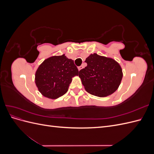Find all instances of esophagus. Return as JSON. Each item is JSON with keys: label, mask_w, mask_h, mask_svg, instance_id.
<instances>
[{"label": "esophagus", "mask_w": 154, "mask_h": 154, "mask_svg": "<svg viewBox=\"0 0 154 154\" xmlns=\"http://www.w3.org/2000/svg\"><path fill=\"white\" fill-rule=\"evenodd\" d=\"M82 68H83V66H80V67H78V71H80L81 69H82Z\"/></svg>", "instance_id": "1"}]
</instances>
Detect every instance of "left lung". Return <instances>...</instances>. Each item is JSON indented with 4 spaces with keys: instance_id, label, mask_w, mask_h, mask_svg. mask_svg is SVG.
Instances as JSON below:
<instances>
[{
    "instance_id": "obj_1",
    "label": "left lung",
    "mask_w": 154,
    "mask_h": 154,
    "mask_svg": "<svg viewBox=\"0 0 154 154\" xmlns=\"http://www.w3.org/2000/svg\"><path fill=\"white\" fill-rule=\"evenodd\" d=\"M85 62L87 66L80 70L79 77L87 92L96 96L106 97L118 89L123 72L116 60L94 53Z\"/></svg>"
}]
</instances>
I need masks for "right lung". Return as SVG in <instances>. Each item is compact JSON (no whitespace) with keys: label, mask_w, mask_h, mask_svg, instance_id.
I'll return each mask as SVG.
<instances>
[{"label":"right lung","mask_w":154,"mask_h":154,"mask_svg":"<svg viewBox=\"0 0 154 154\" xmlns=\"http://www.w3.org/2000/svg\"><path fill=\"white\" fill-rule=\"evenodd\" d=\"M74 61L65 54L45 60L35 73V83L40 92L50 99H57L67 92L72 77L78 76Z\"/></svg>","instance_id":"right-lung-1"}]
</instances>
